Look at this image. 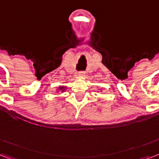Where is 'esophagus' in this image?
I'll list each match as a JSON object with an SVG mask.
<instances>
[{
	"mask_svg": "<svg viewBox=\"0 0 159 159\" xmlns=\"http://www.w3.org/2000/svg\"><path fill=\"white\" fill-rule=\"evenodd\" d=\"M79 76H80V77H83V76H84V75H85V73H84V71H80L78 73Z\"/></svg>",
	"mask_w": 159,
	"mask_h": 159,
	"instance_id": "34e87169",
	"label": "esophagus"
}]
</instances>
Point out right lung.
<instances>
[{
  "label": "right lung",
  "mask_w": 159,
  "mask_h": 159,
  "mask_svg": "<svg viewBox=\"0 0 159 159\" xmlns=\"http://www.w3.org/2000/svg\"><path fill=\"white\" fill-rule=\"evenodd\" d=\"M60 90H61V89H62V91H64V90H65V89H64V87H60Z\"/></svg>",
  "instance_id": "1"
}]
</instances>
